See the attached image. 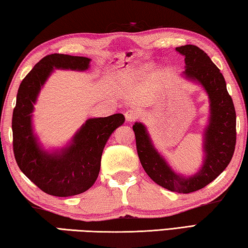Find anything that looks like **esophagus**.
Segmentation results:
<instances>
[{"label":"esophagus","mask_w":248,"mask_h":248,"mask_svg":"<svg viewBox=\"0 0 248 248\" xmlns=\"http://www.w3.org/2000/svg\"><path fill=\"white\" fill-rule=\"evenodd\" d=\"M125 119H126V121H128V122L135 121L139 119V112H137L134 108H128L127 111L125 112Z\"/></svg>","instance_id":"esophagus-1"}]
</instances>
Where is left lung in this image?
Returning <instances> with one entry per match:
<instances>
[{
    "label": "left lung",
    "mask_w": 248,
    "mask_h": 248,
    "mask_svg": "<svg viewBox=\"0 0 248 248\" xmlns=\"http://www.w3.org/2000/svg\"><path fill=\"white\" fill-rule=\"evenodd\" d=\"M176 50L185 56V76L200 83L210 97L211 115L204 134L203 166L192 177H180L154 148L143 124L136 122L133 131L140 164L151 179L170 191L190 193L208 186L230 164L236 144V113L224 77L210 57L193 45L177 47Z\"/></svg>",
    "instance_id": "1"
}]
</instances>
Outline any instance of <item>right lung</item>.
<instances>
[{
    "instance_id": "1",
    "label": "right lung",
    "mask_w": 248,
    "mask_h": 248,
    "mask_svg": "<svg viewBox=\"0 0 248 248\" xmlns=\"http://www.w3.org/2000/svg\"><path fill=\"white\" fill-rule=\"evenodd\" d=\"M86 57L51 54L35 64L19 84L12 117L13 152L23 173L40 190L55 197H72L92 186L100 172L101 156L115 128L124 123L121 113L89 119L70 146L48 154L39 148L31 128V112L40 88L54 68L87 70Z\"/></svg>"
}]
</instances>
